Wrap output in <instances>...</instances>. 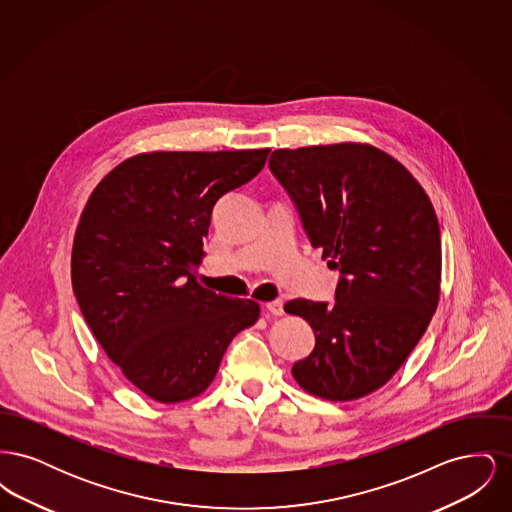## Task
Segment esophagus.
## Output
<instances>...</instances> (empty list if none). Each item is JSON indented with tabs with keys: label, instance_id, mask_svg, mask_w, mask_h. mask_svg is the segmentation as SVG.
<instances>
[{
	"label": "esophagus",
	"instance_id": "34e87169",
	"mask_svg": "<svg viewBox=\"0 0 512 512\" xmlns=\"http://www.w3.org/2000/svg\"><path fill=\"white\" fill-rule=\"evenodd\" d=\"M265 307H267L268 311H270L274 317H282V315H284V301H282V299L268 301Z\"/></svg>",
	"mask_w": 512,
	"mask_h": 512
}]
</instances>
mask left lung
Segmentation results:
<instances>
[{"instance_id": "1", "label": "left lung", "mask_w": 512, "mask_h": 512, "mask_svg": "<svg viewBox=\"0 0 512 512\" xmlns=\"http://www.w3.org/2000/svg\"><path fill=\"white\" fill-rule=\"evenodd\" d=\"M270 172L313 247L340 272L334 303L293 299L315 349L292 366L303 390L351 401L384 386L436 313L438 217L422 186L388 153L363 144L276 149Z\"/></svg>"}]
</instances>
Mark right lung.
<instances>
[{
	"mask_svg": "<svg viewBox=\"0 0 512 512\" xmlns=\"http://www.w3.org/2000/svg\"><path fill=\"white\" fill-rule=\"evenodd\" d=\"M270 149L155 151L126 159L92 192L74 234L80 311L122 374L159 403L213 382L232 338L259 318L251 299L195 282L222 195L253 180Z\"/></svg>",
	"mask_w": 512,
	"mask_h": 512,
	"instance_id": "add662e5",
	"label": "right lung"
}]
</instances>
